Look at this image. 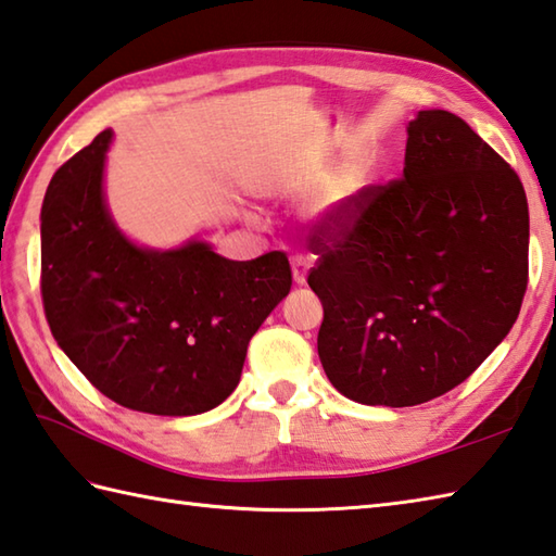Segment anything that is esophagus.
<instances>
[{"mask_svg":"<svg viewBox=\"0 0 556 556\" xmlns=\"http://www.w3.org/2000/svg\"><path fill=\"white\" fill-rule=\"evenodd\" d=\"M312 258L309 256H292V278L298 286H304L306 274H309Z\"/></svg>","mask_w":556,"mask_h":556,"instance_id":"esophagus-1","label":"esophagus"}]
</instances>
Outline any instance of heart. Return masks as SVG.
Returning a JSON list of instances; mask_svg holds the SVG:
<instances>
[{
  "label": "heart",
  "instance_id": "1",
  "mask_svg": "<svg viewBox=\"0 0 556 556\" xmlns=\"http://www.w3.org/2000/svg\"><path fill=\"white\" fill-rule=\"evenodd\" d=\"M342 194H344V192H342Z\"/></svg>",
  "mask_w": 556,
  "mask_h": 556
}]
</instances>
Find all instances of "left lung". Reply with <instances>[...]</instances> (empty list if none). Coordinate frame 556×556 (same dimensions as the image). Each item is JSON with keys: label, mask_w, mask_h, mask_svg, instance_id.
Instances as JSON below:
<instances>
[{"label": "left lung", "mask_w": 556, "mask_h": 556, "mask_svg": "<svg viewBox=\"0 0 556 556\" xmlns=\"http://www.w3.org/2000/svg\"><path fill=\"white\" fill-rule=\"evenodd\" d=\"M406 132L402 178L366 185L309 230L320 364L371 406L464 382L507 338L528 286L516 170L450 111H418Z\"/></svg>", "instance_id": "1"}]
</instances>
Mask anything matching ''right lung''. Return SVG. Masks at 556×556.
Listing matches in <instances>:
<instances>
[{"mask_svg": "<svg viewBox=\"0 0 556 556\" xmlns=\"http://www.w3.org/2000/svg\"><path fill=\"white\" fill-rule=\"evenodd\" d=\"M104 130L61 166L42 202L49 330L80 374L132 412L192 416L236 390L247 344L288 298L286 252L230 262L204 242L156 252L111 220Z\"/></svg>", "mask_w": 556, "mask_h": 556, "instance_id": "1", "label": "right lung"}]
</instances>
